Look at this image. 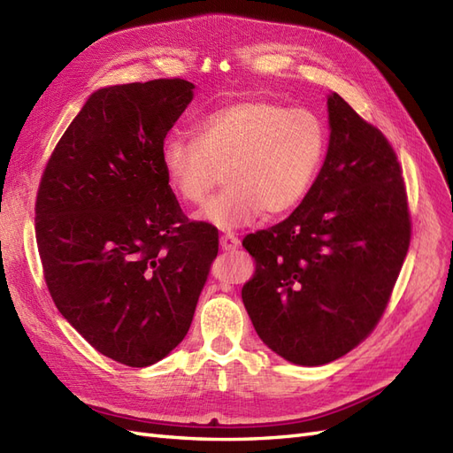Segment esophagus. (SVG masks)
I'll list each match as a JSON object with an SVG mask.
<instances>
[{
	"instance_id": "esophagus-1",
	"label": "esophagus",
	"mask_w": 453,
	"mask_h": 453,
	"mask_svg": "<svg viewBox=\"0 0 453 453\" xmlns=\"http://www.w3.org/2000/svg\"><path fill=\"white\" fill-rule=\"evenodd\" d=\"M219 247H222V250H226V252L235 250L239 247V239L234 234L222 235V237H219Z\"/></svg>"
}]
</instances>
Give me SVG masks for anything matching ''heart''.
Here are the masks:
<instances>
[{
  "mask_svg": "<svg viewBox=\"0 0 453 453\" xmlns=\"http://www.w3.org/2000/svg\"><path fill=\"white\" fill-rule=\"evenodd\" d=\"M195 139L168 135L160 165L181 201H204L224 168L227 188L195 219L235 229L265 214L296 206L314 181L326 153V132L314 114L265 99L229 103L196 120Z\"/></svg>",
  "mask_w": 453,
  "mask_h": 453,
  "instance_id": "1",
  "label": "heart"
}]
</instances>
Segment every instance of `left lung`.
Listing matches in <instances>:
<instances>
[{"label":"left lung","instance_id":"8db88e82","mask_svg":"<svg viewBox=\"0 0 453 453\" xmlns=\"http://www.w3.org/2000/svg\"><path fill=\"white\" fill-rule=\"evenodd\" d=\"M316 181L283 222L242 239L241 296L262 342L296 365L352 350L385 311L410 247L408 196L387 137L339 96Z\"/></svg>","mask_w":453,"mask_h":453}]
</instances>
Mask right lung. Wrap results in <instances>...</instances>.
Segmentation results:
<instances>
[{
	"label": "right lung",
	"mask_w": 453,
	"mask_h": 453,
	"mask_svg": "<svg viewBox=\"0 0 453 453\" xmlns=\"http://www.w3.org/2000/svg\"><path fill=\"white\" fill-rule=\"evenodd\" d=\"M193 89L173 78L94 91L40 181L36 241L53 303L130 367L183 341L218 257V231L183 216L160 165Z\"/></svg>",
	"instance_id": "add662e5"
}]
</instances>
